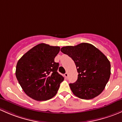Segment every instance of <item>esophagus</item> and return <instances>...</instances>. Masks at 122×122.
<instances>
[{"label": "esophagus", "instance_id": "esophagus-1", "mask_svg": "<svg viewBox=\"0 0 122 122\" xmlns=\"http://www.w3.org/2000/svg\"><path fill=\"white\" fill-rule=\"evenodd\" d=\"M65 76L66 77V78H67V77H68V73L67 72L65 74Z\"/></svg>", "mask_w": 122, "mask_h": 122}]
</instances>
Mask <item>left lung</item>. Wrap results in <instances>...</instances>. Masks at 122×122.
Wrapping results in <instances>:
<instances>
[{"label":"left lung","instance_id":"8db88e82","mask_svg":"<svg viewBox=\"0 0 122 122\" xmlns=\"http://www.w3.org/2000/svg\"><path fill=\"white\" fill-rule=\"evenodd\" d=\"M61 52L75 61L78 77L70 83L73 93L79 98L92 99L100 95L110 76V63L106 56L93 45L81 43L61 48Z\"/></svg>","mask_w":122,"mask_h":122}]
</instances>
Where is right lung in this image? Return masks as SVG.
<instances>
[{
	"instance_id": "add662e5",
	"label": "right lung",
	"mask_w": 122,
	"mask_h": 122,
	"mask_svg": "<svg viewBox=\"0 0 122 122\" xmlns=\"http://www.w3.org/2000/svg\"><path fill=\"white\" fill-rule=\"evenodd\" d=\"M59 51V46L41 43L26 52L17 61L16 78L30 97L44 101L56 95L64 80L57 71L59 64L55 61Z\"/></svg>"
}]
</instances>
